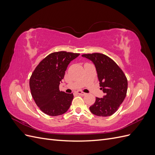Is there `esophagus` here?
I'll return each mask as SVG.
<instances>
[{"label": "esophagus", "instance_id": "34e87169", "mask_svg": "<svg viewBox=\"0 0 155 155\" xmlns=\"http://www.w3.org/2000/svg\"><path fill=\"white\" fill-rule=\"evenodd\" d=\"M77 93L78 94L81 95V96H85V95L87 94L86 93L83 92H82V91H78V92H77Z\"/></svg>", "mask_w": 155, "mask_h": 155}]
</instances>
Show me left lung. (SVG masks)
<instances>
[{
  "label": "left lung",
  "mask_w": 155,
  "mask_h": 155,
  "mask_svg": "<svg viewBox=\"0 0 155 155\" xmlns=\"http://www.w3.org/2000/svg\"><path fill=\"white\" fill-rule=\"evenodd\" d=\"M95 64L100 89L105 93L104 97H96L89 109L98 116L113 114L122 104L127 91V79L125 74L113 60L100 53L82 55Z\"/></svg>",
  "instance_id": "left-lung-1"
}]
</instances>
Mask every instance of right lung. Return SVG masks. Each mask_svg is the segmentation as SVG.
Listing matches in <instances>:
<instances>
[{
    "label": "right lung",
    "instance_id": "1",
    "mask_svg": "<svg viewBox=\"0 0 155 155\" xmlns=\"http://www.w3.org/2000/svg\"><path fill=\"white\" fill-rule=\"evenodd\" d=\"M79 54L60 51L46 56L37 65L30 79L31 96L41 110L56 116L66 112L71 105L73 94L59 91V84L68 64Z\"/></svg>",
    "mask_w": 155,
    "mask_h": 155
}]
</instances>
